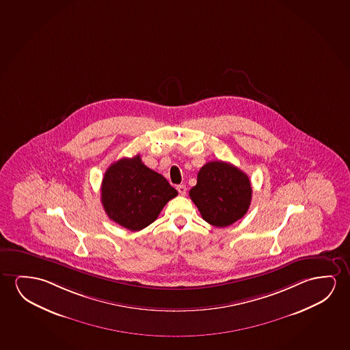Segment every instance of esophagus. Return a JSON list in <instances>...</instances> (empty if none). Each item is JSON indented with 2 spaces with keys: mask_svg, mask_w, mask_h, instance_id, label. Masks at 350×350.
Here are the masks:
<instances>
[{
  "mask_svg": "<svg viewBox=\"0 0 350 350\" xmlns=\"http://www.w3.org/2000/svg\"><path fill=\"white\" fill-rule=\"evenodd\" d=\"M178 193H179V195H182V196H184L185 193H187V187L185 185H178L177 187Z\"/></svg>",
  "mask_w": 350,
  "mask_h": 350,
  "instance_id": "34e87169",
  "label": "esophagus"
}]
</instances>
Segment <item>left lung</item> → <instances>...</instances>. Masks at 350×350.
Listing matches in <instances>:
<instances>
[{"label": "left lung", "instance_id": "left-lung-1", "mask_svg": "<svg viewBox=\"0 0 350 350\" xmlns=\"http://www.w3.org/2000/svg\"><path fill=\"white\" fill-rule=\"evenodd\" d=\"M248 176L228 162L211 161L198 174V184L189 191L203 220L225 228L243 218L252 201Z\"/></svg>", "mask_w": 350, "mask_h": 350}]
</instances>
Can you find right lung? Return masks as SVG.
I'll return each instance as SVG.
<instances>
[{
	"label": "right lung",
	"mask_w": 350,
	"mask_h": 350,
	"mask_svg": "<svg viewBox=\"0 0 350 350\" xmlns=\"http://www.w3.org/2000/svg\"><path fill=\"white\" fill-rule=\"evenodd\" d=\"M177 195L166 178L147 167L139 155L111 163L102 179L105 212L130 231H139L154 223L165 204Z\"/></svg>",
	"instance_id": "1"
}]
</instances>
